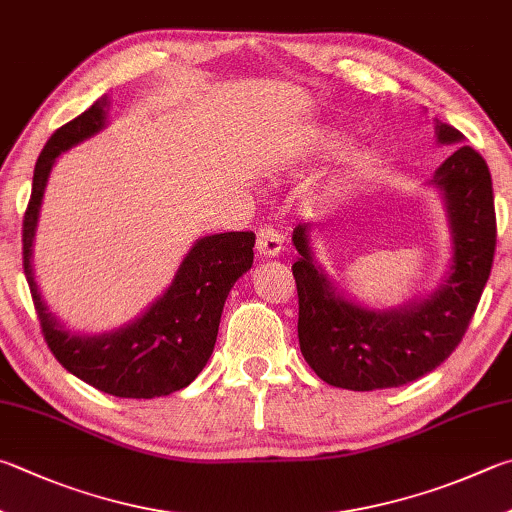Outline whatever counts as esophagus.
Masks as SVG:
<instances>
[{
    "instance_id": "1",
    "label": "esophagus",
    "mask_w": 512,
    "mask_h": 512,
    "mask_svg": "<svg viewBox=\"0 0 512 512\" xmlns=\"http://www.w3.org/2000/svg\"><path fill=\"white\" fill-rule=\"evenodd\" d=\"M280 250H282L280 230L273 228V226H266V228L257 230V253L259 255L275 257V255H280Z\"/></svg>"
}]
</instances>
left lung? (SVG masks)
I'll use <instances>...</instances> for the list:
<instances>
[{
  "instance_id": "obj_1",
  "label": "left lung",
  "mask_w": 512,
  "mask_h": 512,
  "mask_svg": "<svg viewBox=\"0 0 512 512\" xmlns=\"http://www.w3.org/2000/svg\"><path fill=\"white\" fill-rule=\"evenodd\" d=\"M434 123L441 143L463 141L459 129L439 118ZM434 185L448 203L452 268L434 295L398 311L362 309L336 293L313 264L311 226H295L297 338L304 360L324 383L353 392L412 383L439 367L466 336L497 246L492 179L483 156L461 145L436 170Z\"/></svg>"
}]
</instances>
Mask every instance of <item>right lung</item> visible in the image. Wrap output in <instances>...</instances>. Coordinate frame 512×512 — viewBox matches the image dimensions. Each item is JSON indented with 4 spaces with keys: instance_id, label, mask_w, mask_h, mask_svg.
<instances>
[{
    "instance_id": "obj_1",
    "label": "right lung",
    "mask_w": 512,
    "mask_h": 512,
    "mask_svg": "<svg viewBox=\"0 0 512 512\" xmlns=\"http://www.w3.org/2000/svg\"><path fill=\"white\" fill-rule=\"evenodd\" d=\"M107 98L55 129L37 156L33 190L22 221V266L42 336L60 365L87 385L118 398H156L188 387L217 342L226 297L253 266V232L203 237L185 255L167 288L143 318L105 336H80L55 322L33 280L31 246L46 179L55 159L105 125Z\"/></svg>"
}]
</instances>
